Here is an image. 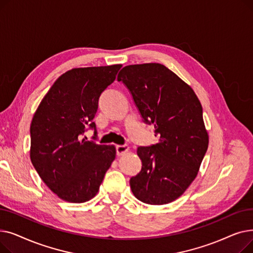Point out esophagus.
<instances>
[{
  "label": "esophagus",
  "mask_w": 253,
  "mask_h": 253,
  "mask_svg": "<svg viewBox=\"0 0 253 253\" xmlns=\"http://www.w3.org/2000/svg\"><path fill=\"white\" fill-rule=\"evenodd\" d=\"M116 151H117V156H122V155L126 154L129 151V147H128V145H126V144H124V145H117Z\"/></svg>",
  "instance_id": "obj_1"
}]
</instances>
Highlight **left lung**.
Masks as SVG:
<instances>
[{
  "mask_svg": "<svg viewBox=\"0 0 253 253\" xmlns=\"http://www.w3.org/2000/svg\"><path fill=\"white\" fill-rule=\"evenodd\" d=\"M118 81L159 136L158 143L137 149L142 167L130 178L131 191L151 205L174 201L196 178L208 149L201 102L191 86L160 63L127 65Z\"/></svg>",
  "mask_w": 253,
  "mask_h": 253,
  "instance_id": "8db88e82",
  "label": "left lung"
}]
</instances>
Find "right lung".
I'll use <instances>...</instances> for the list:
<instances>
[{"mask_svg": "<svg viewBox=\"0 0 253 253\" xmlns=\"http://www.w3.org/2000/svg\"><path fill=\"white\" fill-rule=\"evenodd\" d=\"M121 64L78 68L61 75L39 104L31 124V161L47 187L62 200L94 197L116 158L114 145L82 139L101 93Z\"/></svg>", "mask_w": 253, "mask_h": 253, "instance_id": "1", "label": "right lung"}]
</instances>
